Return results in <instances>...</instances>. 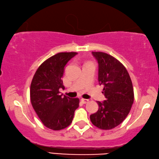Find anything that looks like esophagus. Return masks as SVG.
I'll return each instance as SVG.
<instances>
[{
    "instance_id": "esophagus-1",
    "label": "esophagus",
    "mask_w": 159,
    "mask_h": 159,
    "mask_svg": "<svg viewBox=\"0 0 159 159\" xmlns=\"http://www.w3.org/2000/svg\"><path fill=\"white\" fill-rule=\"evenodd\" d=\"M80 100H81V102L83 104H87L89 102V99H81Z\"/></svg>"
}]
</instances>
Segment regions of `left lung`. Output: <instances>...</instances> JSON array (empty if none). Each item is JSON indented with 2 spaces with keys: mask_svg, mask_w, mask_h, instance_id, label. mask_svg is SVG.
Segmentation results:
<instances>
[{
  "mask_svg": "<svg viewBox=\"0 0 159 159\" xmlns=\"http://www.w3.org/2000/svg\"><path fill=\"white\" fill-rule=\"evenodd\" d=\"M98 62V81L104 86L106 98L98 102V111L90 118L94 125L110 130L120 124L127 117L134 102V91L130 75L125 67L111 55L92 52Z\"/></svg>",
  "mask_w": 159,
  "mask_h": 159,
  "instance_id": "left-lung-1",
  "label": "left lung"
}]
</instances>
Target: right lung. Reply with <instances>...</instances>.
<instances>
[{
	"instance_id": "right-lung-1",
	"label": "right lung",
	"mask_w": 159,
	"mask_h": 159,
	"mask_svg": "<svg viewBox=\"0 0 159 159\" xmlns=\"http://www.w3.org/2000/svg\"><path fill=\"white\" fill-rule=\"evenodd\" d=\"M77 52H60L43 62L36 70L30 88V99L34 109L43 125L60 130L71 124L74 111L79 106V98L60 95L64 88L61 78L64 66Z\"/></svg>"
}]
</instances>
